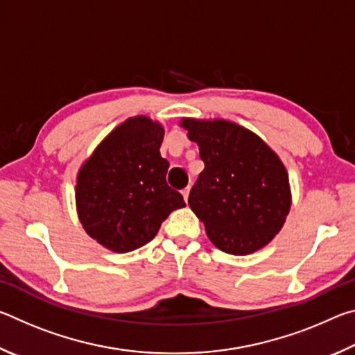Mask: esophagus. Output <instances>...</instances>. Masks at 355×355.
<instances>
[{
  "label": "esophagus",
  "mask_w": 355,
  "mask_h": 355,
  "mask_svg": "<svg viewBox=\"0 0 355 355\" xmlns=\"http://www.w3.org/2000/svg\"><path fill=\"white\" fill-rule=\"evenodd\" d=\"M189 191H191L189 186H188V188H184V189L182 191V194H183V199H184V200H188V197H189Z\"/></svg>",
  "instance_id": "obj_1"
}]
</instances>
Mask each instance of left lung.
I'll use <instances>...</instances> for the list:
<instances>
[{"instance_id": "1", "label": "left lung", "mask_w": 355, "mask_h": 355, "mask_svg": "<svg viewBox=\"0 0 355 355\" xmlns=\"http://www.w3.org/2000/svg\"><path fill=\"white\" fill-rule=\"evenodd\" d=\"M205 169L188 203L216 248L232 255L261 249L284 227L291 208L288 172L255 133L228 120L183 119Z\"/></svg>"}]
</instances>
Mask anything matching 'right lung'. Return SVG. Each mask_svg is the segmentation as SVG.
Segmentation results:
<instances>
[{"instance_id": "obj_1", "label": "right lung", "mask_w": 355, "mask_h": 355, "mask_svg": "<svg viewBox=\"0 0 355 355\" xmlns=\"http://www.w3.org/2000/svg\"><path fill=\"white\" fill-rule=\"evenodd\" d=\"M163 125L146 116L125 120L81 166L76 209L84 230L117 254L152 241L163 220L186 203L166 182L159 153Z\"/></svg>"}]
</instances>
